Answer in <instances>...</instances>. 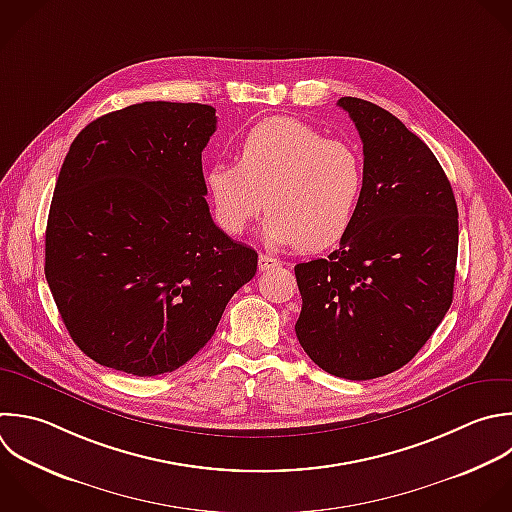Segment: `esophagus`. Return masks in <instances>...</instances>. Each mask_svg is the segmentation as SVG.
Returning a JSON list of instances; mask_svg holds the SVG:
<instances>
[{
	"instance_id": "34e87169",
	"label": "esophagus",
	"mask_w": 512,
	"mask_h": 512,
	"mask_svg": "<svg viewBox=\"0 0 512 512\" xmlns=\"http://www.w3.org/2000/svg\"><path fill=\"white\" fill-rule=\"evenodd\" d=\"M282 262L278 260V258H272V256H268V254H260L258 256V268L264 272V270H272V268H276V266H280Z\"/></svg>"
}]
</instances>
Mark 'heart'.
<instances>
[{"label": "heart", "mask_w": 512, "mask_h": 512, "mask_svg": "<svg viewBox=\"0 0 512 512\" xmlns=\"http://www.w3.org/2000/svg\"><path fill=\"white\" fill-rule=\"evenodd\" d=\"M204 184L214 220L226 234H244L266 208L262 236L268 244L322 252L354 226L366 168L354 144L278 116L242 138L236 164H212Z\"/></svg>", "instance_id": "heart-1"}]
</instances>
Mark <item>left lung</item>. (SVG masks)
Returning <instances> with one entry per match:
<instances>
[{
    "label": "left lung",
    "mask_w": 512,
    "mask_h": 512,
    "mask_svg": "<svg viewBox=\"0 0 512 512\" xmlns=\"http://www.w3.org/2000/svg\"><path fill=\"white\" fill-rule=\"evenodd\" d=\"M364 154L358 218L328 258L296 264V336L328 374L370 380L402 368L452 302L458 210L430 148L384 108L340 98Z\"/></svg>",
    "instance_id": "8db88e82"
}]
</instances>
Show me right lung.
<instances>
[{
	"mask_svg": "<svg viewBox=\"0 0 512 512\" xmlns=\"http://www.w3.org/2000/svg\"><path fill=\"white\" fill-rule=\"evenodd\" d=\"M206 104L144 102L88 124L58 176L46 280L78 348L102 366L158 376L214 336L258 254L212 220Z\"/></svg>",
	"mask_w": 512,
	"mask_h": 512,
	"instance_id": "1",
	"label": "right lung"
}]
</instances>
